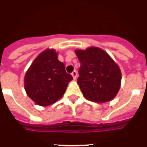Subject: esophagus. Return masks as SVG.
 I'll list each match as a JSON object with an SVG mask.
<instances>
[{
	"label": "esophagus",
	"mask_w": 147,
	"mask_h": 147,
	"mask_svg": "<svg viewBox=\"0 0 147 147\" xmlns=\"http://www.w3.org/2000/svg\"><path fill=\"white\" fill-rule=\"evenodd\" d=\"M71 76L73 77L74 80H76L77 78V71H73L72 72H71Z\"/></svg>",
	"instance_id": "1"
}]
</instances>
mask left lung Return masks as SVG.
I'll return each mask as SVG.
<instances>
[{"label": "left lung", "mask_w": 147, "mask_h": 147, "mask_svg": "<svg viewBox=\"0 0 147 147\" xmlns=\"http://www.w3.org/2000/svg\"><path fill=\"white\" fill-rule=\"evenodd\" d=\"M80 62L77 83L83 96L98 103L109 102L117 96L121 84V71L110 56L98 47L76 49Z\"/></svg>", "instance_id": "8db88e82"}]
</instances>
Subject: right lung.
Instances as JSON below:
<instances>
[{"mask_svg": "<svg viewBox=\"0 0 147 147\" xmlns=\"http://www.w3.org/2000/svg\"><path fill=\"white\" fill-rule=\"evenodd\" d=\"M57 56L53 49H45L34 60L25 74V90L37 105L47 106L57 102L73 79Z\"/></svg>", "mask_w": 147, "mask_h": 147, "instance_id": "right-lung-1", "label": "right lung"}]
</instances>
